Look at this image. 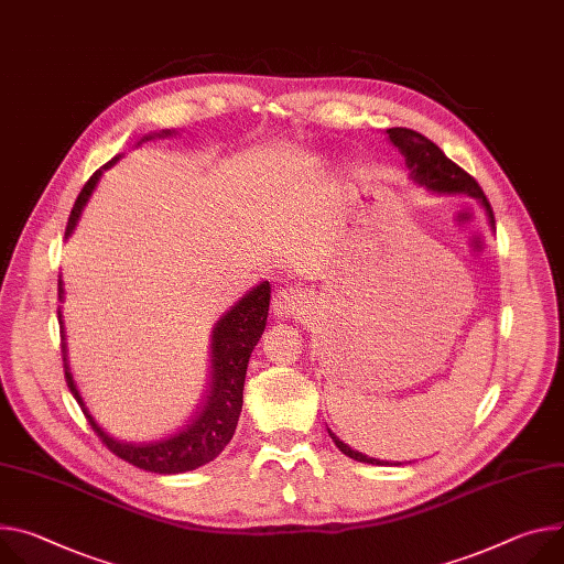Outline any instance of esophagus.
Segmentation results:
<instances>
[{
    "mask_svg": "<svg viewBox=\"0 0 564 564\" xmlns=\"http://www.w3.org/2000/svg\"><path fill=\"white\" fill-rule=\"evenodd\" d=\"M311 308V296L296 290V288H283L274 294L272 301V311L276 317H294V315H303L305 311Z\"/></svg>",
    "mask_w": 564,
    "mask_h": 564,
    "instance_id": "34e87169",
    "label": "esophagus"
}]
</instances>
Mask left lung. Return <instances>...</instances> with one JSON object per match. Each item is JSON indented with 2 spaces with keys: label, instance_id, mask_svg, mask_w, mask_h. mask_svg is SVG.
I'll return each mask as SVG.
<instances>
[{
  "label": "left lung",
  "instance_id": "8db88e82",
  "mask_svg": "<svg viewBox=\"0 0 564 564\" xmlns=\"http://www.w3.org/2000/svg\"><path fill=\"white\" fill-rule=\"evenodd\" d=\"M387 139L395 145V150L404 158V166L409 169V177H412L414 184L423 186L430 193H438V195H468V197H475L481 204V209L486 212L488 227L495 229V216H492V209H490V202L486 199L481 186L464 169H458L452 160H447L445 152L434 141H430L421 132L409 130V128H389ZM328 434L346 456L360 460V464L402 466V460H393V464H391V460H380V458L367 456L362 452L348 447L330 430H328Z\"/></svg>",
  "mask_w": 564,
  "mask_h": 564
}]
</instances>
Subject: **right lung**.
<instances>
[{
  "instance_id": "1",
  "label": "right lung",
  "mask_w": 564,
  "mask_h": 564,
  "mask_svg": "<svg viewBox=\"0 0 564 564\" xmlns=\"http://www.w3.org/2000/svg\"><path fill=\"white\" fill-rule=\"evenodd\" d=\"M177 134L175 130H162V132H150L139 139L137 145L143 141H150L155 137H173ZM121 155L112 158L104 169H98L87 184L83 186L69 223L65 238H69L83 216L85 204L89 202L100 175L104 171L112 169ZM63 279L58 281V296L65 301V288ZM268 311H270V281H263L256 288H251L247 294H242L231 308L218 319V324L212 330V371H209V389L207 395H204L202 404L197 406L195 416L191 419L188 425H184L180 432L160 438V441H123L115 438L108 432H104L94 416L89 414L87 404L83 402V395L74 382L72 369H69V357H67V344H65V326H63V362H65V378L67 387L74 393L76 402L80 404L85 419L89 421L91 430L98 434V438L108 445L110 452H115L119 458L128 460V464L148 470V473H158V475H180L195 470L204 464L214 460L225 445L231 441L238 416L242 409V387H245V376H247V365L253 346L259 344L265 324H268ZM58 319L63 324V313L58 308Z\"/></svg>"
}]
</instances>
